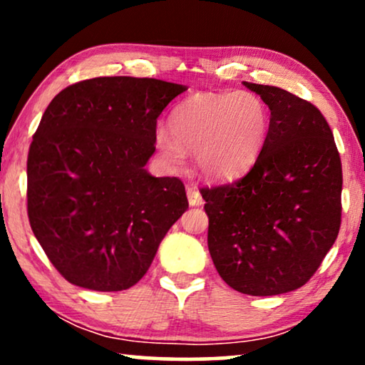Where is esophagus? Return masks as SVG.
Masks as SVG:
<instances>
[{
	"label": "esophagus",
	"mask_w": 365,
	"mask_h": 365,
	"mask_svg": "<svg viewBox=\"0 0 365 365\" xmlns=\"http://www.w3.org/2000/svg\"><path fill=\"white\" fill-rule=\"evenodd\" d=\"M186 194H187V201H189V204H191V206H201L202 196L196 187H187Z\"/></svg>",
	"instance_id": "1"
}]
</instances>
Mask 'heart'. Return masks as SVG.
Wrapping results in <instances>:
<instances>
[{
    "label": "heart",
    "instance_id": "b5f03b06",
    "mask_svg": "<svg viewBox=\"0 0 365 365\" xmlns=\"http://www.w3.org/2000/svg\"><path fill=\"white\" fill-rule=\"evenodd\" d=\"M173 134L156 133V146L174 169L184 166L194 151L197 171L211 179L236 176L246 169L266 143L269 111L249 91L199 93L178 104L171 116Z\"/></svg>",
    "mask_w": 365,
    "mask_h": 365
}]
</instances>
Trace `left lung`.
Segmentation results:
<instances>
[{"label":"left lung","instance_id":"left-lung-1","mask_svg":"<svg viewBox=\"0 0 365 365\" xmlns=\"http://www.w3.org/2000/svg\"><path fill=\"white\" fill-rule=\"evenodd\" d=\"M244 86L271 109L269 133L242 178L201 189L207 247L227 286L277 296L302 287L336 242L342 164L314 104L276 86Z\"/></svg>","mask_w":365,"mask_h":365}]
</instances>
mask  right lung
<instances>
[{
  "mask_svg": "<svg viewBox=\"0 0 365 365\" xmlns=\"http://www.w3.org/2000/svg\"><path fill=\"white\" fill-rule=\"evenodd\" d=\"M186 89L154 78H93L49 103L28 153V217L68 282L101 292L134 286L187 209L181 179L144 169L159 114Z\"/></svg>",
  "mask_w": 365,
  "mask_h": 365,
  "instance_id": "1",
  "label": "right lung"
}]
</instances>
